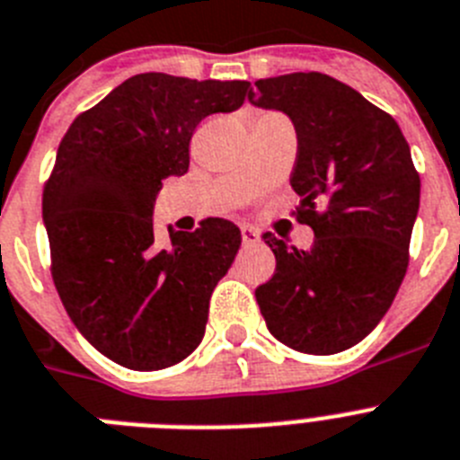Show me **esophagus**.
Wrapping results in <instances>:
<instances>
[{
	"label": "esophagus",
	"mask_w": 460,
	"mask_h": 460,
	"mask_svg": "<svg viewBox=\"0 0 460 460\" xmlns=\"http://www.w3.org/2000/svg\"><path fill=\"white\" fill-rule=\"evenodd\" d=\"M242 242H244V246L258 244V242H261V233H258L256 227L242 226Z\"/></svg>",
	"instance_id": "1"
}]
</instances>
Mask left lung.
<instances>
[{
  "mask_svg": "<svg viewBox=\"0 0 460 460\" xmlns=\"http://www.w3.org/2000/svg\"><path fill=\"white\" fill-rule=\"evenodd\" d=\"M256 88L253 104L296 125V218L314 230L307 251L262 234L277 268L256 288L258 307L279 342L331 356L370 335L391 307L410 262L421 179L394 116L342 81L296 72Z\"/></svg>",
  "mask_w": 460,
  "mask_h": 460,
  "instance_id": "left-lung-1",
  "label": "left lung"
}]
</instances>
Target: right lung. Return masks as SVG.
<instances>
[{
	"label": "right lung",
	"instance_id": "add662e5",
	"mask_svg": "<svg viewBox=\"0 0 460 460\" xmlns=\"http://www.w3.org/2000/svg\"><path fill=\"white\" fill-rule=\"evenodd\" d=\"M246 81L137 74L78 113L43 186L50 274L69 319L129 370L181 363L202 342L209 297L242 244L226 218L192 233H153V202L190 163V137L211 113L244 104Z\"/></svg>",
	"mask_w": 460,
	"mask_h": 460
}]
</instances>
